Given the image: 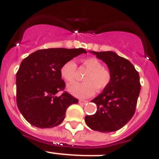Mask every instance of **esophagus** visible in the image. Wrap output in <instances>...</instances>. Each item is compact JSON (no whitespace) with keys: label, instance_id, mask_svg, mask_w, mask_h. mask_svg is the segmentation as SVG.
<instances>
[{"label":"esophagus","instance_id":"obj_1","mask_svg":"<svg viewBox=\"0 0 159 159\" xmlns=\"http://www.w3.org/2000/svg\"><path fill=\"white\" fill-rule=\"evenodd\" d=\"M87 102H88V101H84V100L79 101V103H80V105H84V104H86Z\"/></svg>","mask_w":159,"mask_h":159}]
</instances>
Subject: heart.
Instances as JSON below:
<instances>
[{"label":"heart","mask_w":159,"mask_h":159,"mask_svg":"<svg viewBox=\"0 0 159 159\" xmlns=\"http://www.w3.org/2000/svg\"><path fill=\"white\" fill-rule=\"evenodd\" d=\"M83 64L89 70L84 76V83H72L68 85L67 90L70 93L79 98L91 97L98 90L107 87L111 81V74L103 68L102 62L95 57H88L83 60ZM76 64L74 61H68L61 67V75L66 82H72L75 77Z\"/></svg>","instance_id":"obj_1"}]
</instances>
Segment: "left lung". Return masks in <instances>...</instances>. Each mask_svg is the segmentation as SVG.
Masks as SVG:
<instances>
[{
    "label": "left lung",
    "instance_id": "left-lung-1",
    "mask_svg": "<svg viewBox=\"0 0 159 159\" xmlns=\"http://www.w3.org/2000/svg\"><path fill=\"white\" fill-rule=\"evenodd\" d=\"M90 53L107 65L111 81L102 93L92 100L98 106V111L94 115L85 116V123L94 131L115 132L134 115L141 91L139 73L128 59L115 52Z\"/></svg>",
    "mask_w": 159,
    "mask_h": 159
}]
</instances>
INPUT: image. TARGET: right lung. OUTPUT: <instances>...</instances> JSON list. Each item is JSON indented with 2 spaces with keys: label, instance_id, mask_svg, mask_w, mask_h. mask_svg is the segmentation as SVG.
Instances as JSON below:
<instances>
[{
  "label": "right lung",
  "instance_id": "right-lung-1",
  "mask_svg": "<svg viewBox=\"0 0 159 159\" xmlns=\"http://www.w3.org/2000/svg\"><path fill=\"white\" fill-rule=\"evenodd\" d=\"M84 48H47L31 53L22 61L16 74L17 106L24 119L40 128H51L63 121L66 109L78 99L64 92L61 67Z\"/></svg>",
  "mask_w": 159,
  "mask_h": 159
}]
</instances>
